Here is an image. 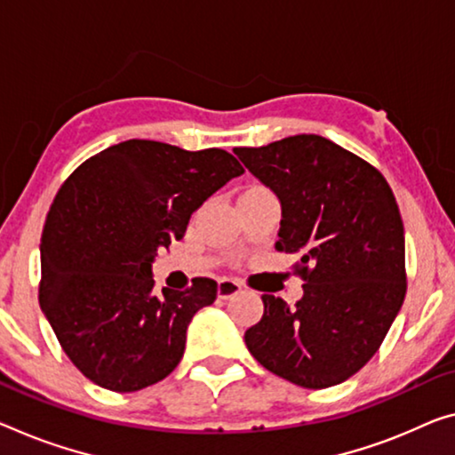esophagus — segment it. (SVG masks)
Masks as SVG:
<instances>
[{"instance_id":"esophagus-1","label":"esophagus","mask_w":455,"mask_h":455,"mask_svg":"<svg viewBox=\"0 0 455 455\" xmlns=\"http://www.w3.org/2000/svg\"><path fill=\"white\" fill-rule=\"evenodd\" d=\"M240 291H242V284H240V281H235V278H221L218 284L220 299H229V297L237 295Z\"/></svg>"}]
</instances>
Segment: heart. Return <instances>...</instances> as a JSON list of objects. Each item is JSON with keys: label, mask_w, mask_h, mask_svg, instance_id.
I'll return each mask as SVG.
<instances>
[{"label": "heart", "mask_w": 455, "mask_h": 455, "mask_svg": "<svg viewBox=\"0 0 455 455\" xmlns=\"http://www.w3.org/2000/svg\"><path fill=\"white\" fill-rule=\"evenodd\" d=\"M251 188H260V187H251Z\"/></svg>", "instance_id": "obj_1"}]
</instances>
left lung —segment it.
<instances>
[{"label":"left lung","instance_id":"obj_1","mask_svg":"<svg viewBox=\"0 0 455 455\" xmlns=\"http://www.w3.org/2000/svg\"><path fill=\"white\" fill-rule=\"evenodd\" d=\"M281 199L276 248L299 254L303 299L262 295L264 315L243 333L250 354L303 388L354 376L379 352L407 292L404 228L379 169L331 140L289 136L234 148Z\"/></svg>","mask_w":455,"mask_h":455}]
</instances>
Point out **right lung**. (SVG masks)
Instances as JSON below:
<instances>
[{
  "mask_svg": "<svg viewBox=\"0 0 455 455\" xmlns=\"http://www.w3.org/2000/svg\"><path fill=\"white\" fill-rule=\"evenodd\" d=\"M221 148L125 140L76 166L48 209L38 299L68 360L91 382L134 393L183 358L187 325L218 297L213 278L155 295L152 260L195 209L240 177Z\"/></svg>",
  "mask_w": 455,
  "mask_h": 455,
  "instance_id": "obj_1",
  "label": "right lung"
}]
</instances>
